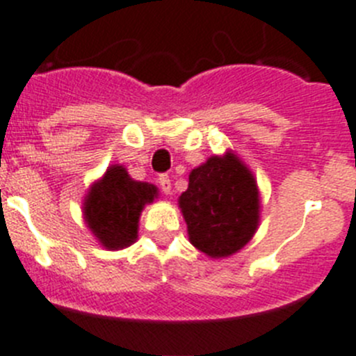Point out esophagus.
<instances>
[{"mask_svg": "<svg viewBox=\"0 0 356 356\" xmlns=\"http://www.w3.org/2000/svg\"><path fill=\"white\" fill-rule=\"evenodd\" d=\"M159 185H161V188L164 194H171V180H169L168 175L159 176Z\"/></svg>", "mask_w": 356, "mask_h": 356, "instance_id": "34e87169", "label": "esophagus"}]
</instances>
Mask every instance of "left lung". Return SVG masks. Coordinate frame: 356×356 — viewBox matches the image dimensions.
Segmentation results:
<instances>
[{
	"mask_svg": "<svg viewBox=\"0 0 356 356\" xmlns=\"http://www.w3.org/2000/svg\"><path fill=\"white\" fill-rule=\"evenodd\" d=\"M178 204L191 243L213 259L243 249L259 226L257 184L233 152L210 156L192 169Z\"/></svg>",
	"mask_w": 356,
	"mask_h": 356,
	"instance_id": "8db88e82",
	"label": "left lung"
}]
</instances>
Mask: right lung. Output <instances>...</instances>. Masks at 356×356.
Segmentation results:
<instances>
[{
	"label": "right lung",
	"instance_id": "obj_1",
	"mask_svg": "<svg viewBox=\"0 0 356 356\" xmlns=\"http://www.w3.org/2000/svg\"><path fill=\"white\" fill-rule=\"evenodd\" d=\"M156 195L155 185L132 180L123 165L114 164L88 191L83 203L84 220L100 245L109 250L125 249L138 240L143 208L153 203Z\"/></svg>",
	"mask_w": 356,
	"mask_h": 356
}]
</instances>
